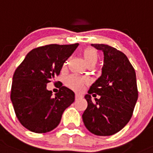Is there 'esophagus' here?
Returning a JSON list of instances; mask_svg holds the SVG:
<instances>
[{"label": "esophagus", "mask_w": 153, "mask_h": 153, "mask_svg": "<svg viewBox=\"0 0 153 153\" xmlns=\"http://www.w3.org/2000/svg\"><path fill=\"white\" fill-rule=\"evenodd\" d=\"M82 97V95H80V94H75V100H79V99H80V98Z\"/></svg>", "instance_id": "esophagus-1"}]
</instances>
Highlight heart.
Instances as JSON below:
<instances>
[{
    "label": "heart",
    "instance_id": "b5f03b06",
    "mask_svg": "<svg viewBox=\"0 0 153 153\" xmlns=\"http://www.w3.org/2000/svg\"><path fill=\"white\" fill-rule=\"evenodd\" d=\"M98 54L96 49L93 48H85L83 52V59L86 64H96L97 61ZM85 83V80L78 76H69L66 79V84L68 87L74 89L75 91H80L82 89L83 85Z\"/></svg>",
    "mask_w": 153,
    "mask_h": 153
}]
</instances>
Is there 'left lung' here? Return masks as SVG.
<instances>
[{"label":"left lung","mask_w":153,"mask_h":153,"mask_svg":"<svg viewBox=\"0 0 153 153\" xmlns=\"http://www.w3.org/2000/svg\"><path fill=\"white\" fill-rule=\"evenodd\" d=\"M104 53L101 75L89 88L85 98L88 106L82 120L89 132L99 136L115 134L130 121L137 100L136 73L128 58L116 48L91 44ZM99 99L92 101L91 95Z\"/></svg>","instance_id":"8db88e82"}]
</instances>
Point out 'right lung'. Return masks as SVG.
Wrapping results in <instances>:
<instances>
[{"mask_svg":"<svg viewBox=\"0 0 153 153\" xmlns=\"http://www.w3.org/2000/svg\"><path fill=\"white\" fill-rule=\"evenodd\" d=\"M79 43L52 44L27 53L12 78L11 100L20 123L32 132H49L61 120L64 110L74 101V93L61 86L53 97L47 83L60 73L66 59Z\"/></svg>","mask_w":153,"mask_h":153,"instance_id":"right-lung-1","label":"right lung"}]
</instances>
